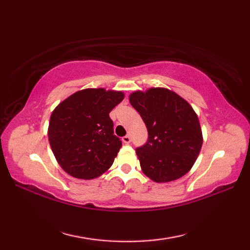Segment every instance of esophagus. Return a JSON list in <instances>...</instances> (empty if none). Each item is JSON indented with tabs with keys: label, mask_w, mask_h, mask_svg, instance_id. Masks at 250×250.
Instances as JSON below:
<instances>
[{
	"label": "esophagus",
	"mask_w": 250,
	"mask_h": 250,
	"mask_svg": "<svg viewBox=\"0 0 250 250\" xmlns=\"http://www.w3.org/2000/svg\"><path fill=\"white\" fill-rule=\"evenodd\" d=\"M122 142L125 143V144H130L131 143V136L130 135H125L122 137Z\"/></svg>",
	"instance_id": "obj_1"
}]
</instances>
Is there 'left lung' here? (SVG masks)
I'll return each mask as SVG.
<instances>
[{
  "instance_id": "1",
  "label": "left lung",
  "mask_w": 250,
  "mask_h": 250,
  "mask_svg": "<svg viewBox=\"0 0 250 250\" xmlns=\"http://www.w3.org/2000/svg\"><path fill=\"white\" fill-rule=\"evenodd\" d=\"M148 131L136 148L142 171L156 183L183 177L193 167L203 144L198 115L180 95L167 88H150L129 95Z\"/></svg>"
}]
</instances>
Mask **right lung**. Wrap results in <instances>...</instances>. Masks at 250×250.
<instances>
[{"label":"right lung","instance_id":"obj_1","mask_svg":"<svg viewBox=\"0 0 250 250\" xmlns=\"http://www.w3.org/2000/svg\"><path fill=\"white\" fill-rule=\"evenodd\" d=\"M124 98L122 91L88 88L52 111L48 141L56 160L71 176L93 179L111 167L122 144L114 135L109 113Z\"/></svg>","mask_w":250,"mask_h":250}]
</instances>
